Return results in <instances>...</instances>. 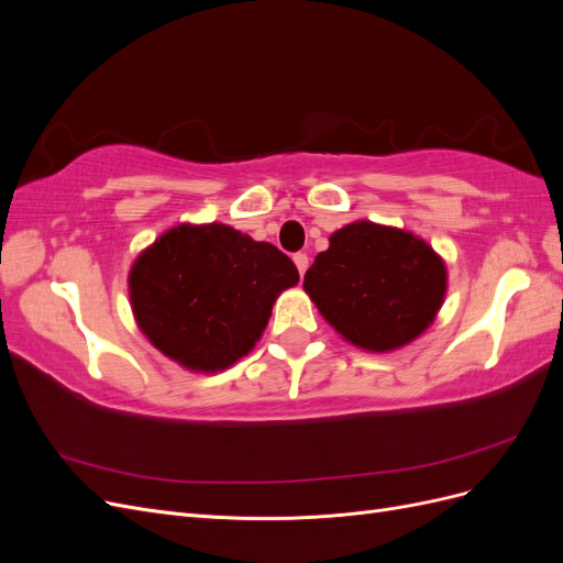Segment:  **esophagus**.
Listing matches in <instances>:
<instances>
[{"mask_svg": "<svg viewBox=\"0 0 563 563\" xmlns=\"http://www.w3.org/2000/svg\"><path fill=\"white\" fill-rule=\"evenodd\" d=\"M294 263H296V267H298V272H300V277H302L305 269H308V265H310L308 253H296V255H294Z\"/></svg>", "mask_w": 563, "mask_h": 563, "instance_id": "obj_1", "label": "esophagus"}]
</instances>
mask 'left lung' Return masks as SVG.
I'll list each match as a JSON object with an SVG mask.
<instances>
[{"label": "left lung", "mask_w": 563, "mask_h": 563, "mask_svg": "<svg viewBox=\"0 0 563 563\" xmlns=\"http://www.w3.org/2000/svg\"><path fill=\"white\" fill-rule=\"evenodd\" d=\"M302 288L347 343L391 352L432 327L449 272L413 232L354 220L329 236V249L305 272Z\"/></svg>", "instance_id": "left-lung-1"}]
</instances>
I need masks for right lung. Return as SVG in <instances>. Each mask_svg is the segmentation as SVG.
<instances>
[{
    "label": "right lung",
    "mask_w": 563,
    "mask_h": 563,
    "mask_svg": "<svg viewBox=\"0 0 563 563\" xmlns=\"http://www.w3.org/2000/svg\"><path fill=\"white\" fill-rule=\"evenodd\" d=\"M294 261L223 223H180L139 253L129 298L139 329L187 371L230 368L258 343Z\"/></svg>",
    "instance_id": "1"
}]
</instances>
